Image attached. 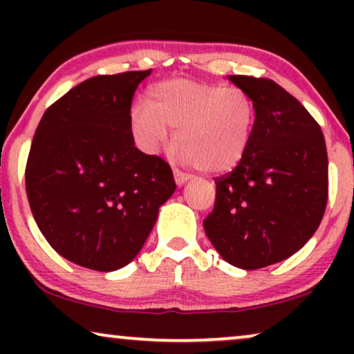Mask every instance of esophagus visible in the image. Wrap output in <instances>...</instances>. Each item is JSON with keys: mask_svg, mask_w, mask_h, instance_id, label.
Returning <instances> with one entry per match:
<instances>
[{"mask_svg": "<svg viewBox=\"0 0 354 354\" xmlns=\"http://www.w3.org/2000/svg\"><path fill=\"white\" fill-rule=\"evenodd\" d=\"M174 178H176L177 185L182 187L183 183H187L188 180H190L192 176H188V174H183L182 171H178V169H176V171H174Z\"/></svg>", "mask_w": 354, "mask_h": 354, "instance_id": "34e87169", "label": "esophagus"}]
</instances>
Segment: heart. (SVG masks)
I'll use <instances>...</instances> for the list:
<instances>
[{"label":"heart","instance_id":"1","mask_svg":"<svg viewBox=\"0 0 354 354\" xmlns=\"http://www.w3.org/2000/svg\"><path fill=\"white\" fill-rule=\"evenodd\" d=\"M254 122L256 106L248 91L193 79L159 82L148 90L147 106L130 113V129L143 151L158 153L169 129H176L178 161L207 174L239 166Z\"/></svg>","mask_w":354,"mask_h":354}]
</instances>
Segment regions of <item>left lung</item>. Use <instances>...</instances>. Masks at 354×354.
<instances>
[{
  "label": "left lung",
  "mask_w": 354,
  "mask_h": 354,
  "mask_svg": "<svg viewBox=\"0 0 354 354\" xmlns=\"http://www.w3.org/2000/svg\"><path fill=\"white\" fill-rule=\"evenodd\" d=\"M253 98L256 122L239 166L214 178V209L203 221L227 263L254 270L301 250L328 196L324 133L299 101L269 79L229 75Z\"/></svg>",
  "instance_id": "1"
}]
</instances>
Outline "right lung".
Wrapping results in <instances>:
<instances>
[{
	"label": "right lung",
	"mask_w": 354,
	"mask_h": 354,
	"mask_svg": "<svg viewBox=\"0 0 354 354\" xmlns=\"http://www.w3.org/2000/svg\"><path fill=\"white\" fill-rule=\"evenodd\" d=\"M149 71L96 75L45 111L26 167L32 214L48 243L82 268L111 272L147 241L176 192L172 169L135 147L130 106Z\"/></svg>",
	"instance_id": "add662e5"
}]
</instances>
